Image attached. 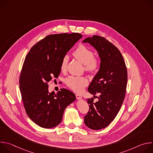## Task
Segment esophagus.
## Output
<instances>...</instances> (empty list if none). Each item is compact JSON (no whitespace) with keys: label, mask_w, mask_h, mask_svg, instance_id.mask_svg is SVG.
<instances>
[{"label":"esophagus","mask_w":153,"mask_h":153,"mask_svg":"<svg viewBox=\"0 0 153 153\" xmlns=\"http://www.w3.org/2000/svg\"><path fill=\"white\" fill-rule=\"evenodd\" d=\"M76 99H78V100H80V99H82V96L80 95V94H76Z\"/></svg>","instance_id":"1"}]
</instances>
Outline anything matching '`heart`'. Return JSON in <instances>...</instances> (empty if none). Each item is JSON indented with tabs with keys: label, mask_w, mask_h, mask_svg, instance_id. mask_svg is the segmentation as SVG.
Listing matches in <instances>:
<instances>
[{
	"label": "heart",
	"mask_w": 153,
	"mask_h": 153,
	"mask_svg": "<svg viewBox=\"0 0 153 153\" xmlns=\"http://www.w3.org/2000/svg\"><path fill=\"white\" fill-rule=\"evenodd\" d=\"M74 56L85 65V69L86 71L93 73L99 67V62L94 57L93 52L88 47L83 45H79L73 53ZM69 61V56L65 55L60 62V70L65 72L67 69ZM67 85L73 91L79 93L82 91L84 87L88 83L87 79L83 76H69L65 80Z\"/></svg>",
	"instance_id": "obj_1"
}]
</instances>
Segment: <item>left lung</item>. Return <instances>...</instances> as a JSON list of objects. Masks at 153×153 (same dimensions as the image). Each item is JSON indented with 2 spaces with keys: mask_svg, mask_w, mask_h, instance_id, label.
<instances>
[{
  "mask_svg": "<svg viewBox=\"0 0 153 153\" xmlns=\"http://www.w3.org/2000/svg\"><path fill=\"white\" fill-rule=\"evenodd\" d=\"M82 42L92 45L100 59L99 70L88 88L94 96L99 94L98 101L86 99L90 109L84 117L86 126L98 130L110 125L120 110L126 93L127 70L120 51L104 37L93 36Z\"/></svg>",
  "mask_w": 153,
  "mask_h": 153,
  "instance_id": "8db88e82",
  "label": "left lung"
}]
</instances>
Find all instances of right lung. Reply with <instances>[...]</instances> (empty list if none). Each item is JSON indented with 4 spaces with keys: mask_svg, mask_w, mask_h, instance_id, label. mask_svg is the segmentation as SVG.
Segmentation results:
<instances>
[{
    "mask_svg": "<svg viewBox=\"0 0 153 153\" xmlns=\"http://www.w3.org/2000/svg\"><path fill=\"white\" fill-rule=\"evenodd\" d=\"M82 37L75 33L47 36L26 56L19 79L22 99L28 117L40 127L57 126L65 108L76 99L67 89L49 93L47 84L52 77H58L62 57Z\"/></svg>",
    "mask_w": 153,
    "mask_h": 153,
    "instance_id": "1",
    "label": "right lung"
}]
</instances>
